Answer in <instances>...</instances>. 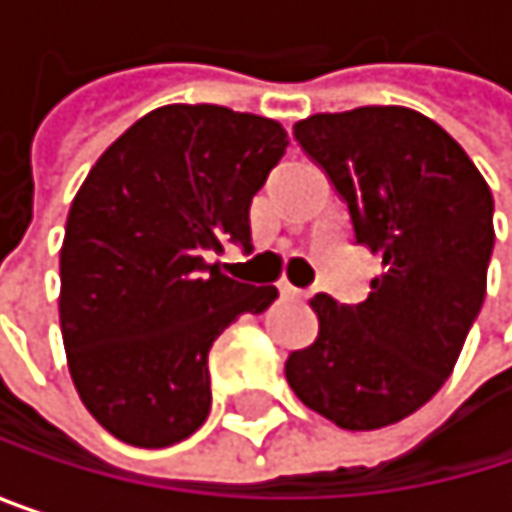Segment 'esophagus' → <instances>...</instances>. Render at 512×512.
I'll return each mask as SVG.
<instances>
[{"instance_id": "esophagus-1", "label": "esophagus", "mask_w": 512, "mask_h": 512, "mask_svg": "<svg viewBox=\"0 0 512 512\" xmlns=\"http://www.w3.org/2000/svg\"><path fill=\"white\" fill-rule=\"evenodd\" d=\"M281 296H284V299H296V302H302V299H308L311 293H308V290H299V287H293V284H281Z\"/></svg>"}]
</instances>
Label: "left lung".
Here are the masks:
<instances>
[{
  "label": "left lung",
  "instance_id": "1",
  "mask_svg": "<svg viewBox=\"0 0 512 512\" xmlns=\"http://www.w3.org/2000/svg\"><path fill=\"white\" fill-rule=\"evenodd\" d=\"M293 139L347 204L353 240L382 257L358 305L311 299L320 332L290 353L296 397L344 430L421 409L451 376L483 296L495 201L460 145L403 106L311 115Z\"/></svg>",
  "mask_w": 512,
  "mask_h": 512
}]
</instances>
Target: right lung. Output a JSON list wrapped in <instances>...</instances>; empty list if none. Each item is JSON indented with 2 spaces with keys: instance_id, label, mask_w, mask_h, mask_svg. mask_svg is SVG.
Here are the masks:
<instances>
[{
  "instance_id": "obj_1",
  "label": "right lung",
  "mask_w": 512,
  "mask_h": 512,
  "mask_svg": "<svg viewBox=\"0 0 512 512\" xmlns=\"http://www.w3.org/2000/svg\"><path fill=\"white\" fill-rule=\"evenodd\" d=\"M284 148L269 118L177 103L136 121L88 171L64 228L58 317L73 385L115 439H189L210 415L213 341L278 299L207 255L252 246L249 207Z\"/></svg>"
}]
</instances>
